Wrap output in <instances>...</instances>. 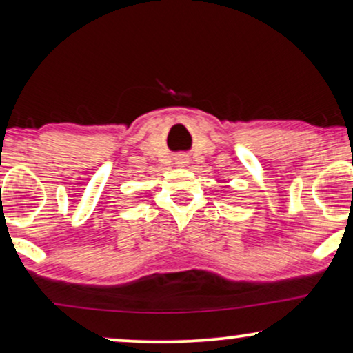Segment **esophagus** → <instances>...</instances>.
Segmentation results:
<instances>
[{"label":"esophagus","instance_id":"esophagus-1","mask_svg":"<svg viewBox=\"0 0 353 353\" xmlns=\"http://www.w3.org/2000/svg\"><path fill=\"white\" fill-rule=\"evenodd\" d=\"M175 163H176V167H186L188 165V157L186 156H178L175 159Z\"/></svg>","mask_w":353,"mask_h":353}]
</instances>
